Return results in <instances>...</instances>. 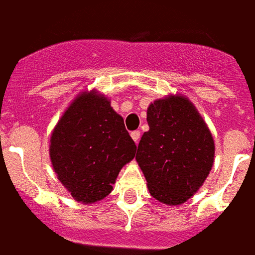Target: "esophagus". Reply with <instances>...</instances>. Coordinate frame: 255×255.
Returning <instances> with one entry per match:
<instances>
[{
  "instance_id": "obj_1",
  "label": "esophagus",
  "mask_w": 255,
  "mask_h": 255,
  "mask_svg": "<svg viewBox=\"0 0 255 255\" xmlns=\"http://www.w3.org/2000/svg\"><path fill=\"white\" fill-rule=\"evenodd\" d=\"M130 135H131V138H133L135 143H138V142H139L140 133H139V131H138V130H135V131H131V134H130Z\"/></svg>"
}]
</instances>
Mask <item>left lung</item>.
I'll use <instances>...</instances> for the list:
<instances>
[{
  "label": "left lung",
  "instance_id": "8db88e82",
  "mask_svg": "<svg viewBox=\"0 0 255 255\" xmlns=\"http://www.w3.org/2000/svg\"><path fill=\"white\" fill-rule=\"evenodd\" d=\"M147 122L150 130L140 138L135 159L150 195L163 204H182L203 185L213 166L211 131L182 96L154 101Z\"/></svg>",
  "mask_w": 255,
  "mask_h": 255
}]
</instances>
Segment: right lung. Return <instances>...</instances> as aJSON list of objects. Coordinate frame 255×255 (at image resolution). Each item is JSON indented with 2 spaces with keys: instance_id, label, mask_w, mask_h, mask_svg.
Here are the masks:
<instances>
[{
  "instance_id": "obj_1",
  "label": "right lung",
  "mask_w": 255,
  "mask_h": 255,
  "mask_svg": "<svg viewBox=\"0 0 255 255\" xmlns=\"http://www.w3.org/2000/svg\"><path fill=\"white\" fill-rule=\"evenodd\" d=\"M135 150L124 118L92 91L77 96L60 118L51 135L50 156L73 199L89 204L112 192L118 172Z\"/></svg>"
}]
</instances>
